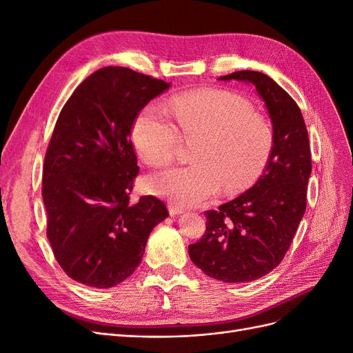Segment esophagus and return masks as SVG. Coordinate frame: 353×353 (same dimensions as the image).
Listing matches in <instances>:
<instances>
[{
  "label": "esophagus",
  "instance_id": "1",
  "mask_svg": "<svg viewBox=\"0 0 353 353\" xmlns=\"http://www.w3.org/2000/svg\"><path fill=\"white\" fill-rule=\"evenodd\" d=\"M168 208H169V213H171V216H175V214H179L184 212V209L179 208L178 204H174V203H169Z\"/></svg>",
  "mask_w": 353,
  "mask_h": 353
}]
</instances>
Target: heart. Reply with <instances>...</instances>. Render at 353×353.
<instances>
[{"mask_svg":"<svg viewBox=\"0 0 353 353\" xmlns=\"http://www.w3.org/2000/svg\"><path fill=\"white\" fill-rule=\"evenodd\" d=\"M169 118L161 106H144L132 124V144L144 163L165 166L181 145L194 143L188 166L157 172L148 187L178 205H197L223 190L234 196L255 184L270 161L272 124L242 96L222 89L176 94Z\"/></svg>","mask_w":353,"mask_h":353,"instance_id":"heart-1","label":"heart"}]
</instances>
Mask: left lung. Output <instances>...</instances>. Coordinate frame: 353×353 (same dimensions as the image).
<instances>
[{
    "instance_id": "left-lung-1",
    "label": "left lung",
    "mask_w": 353,
    "mask_h": 353,
    "mask_svg": "<svg viewBox=\"0 0 353 353\" xmlns=\"http://www.w3.org/2000/svg\"><path fill=\"white\" fill-rule=\"evenodd\" d=\"M221 80L255 86L273 123L274 145L261 178L239 197L204 212L205 230L188 247L192 263L229 283L260 279L281 264L307 209L311 149L301 109L269 76L242 70Z\"/></svg>"
}]
</instances>
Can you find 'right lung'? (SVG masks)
<instances>
[{"instance_id": "add662e5", "label": "right lung", "mask_w": 353, "mask_h": 353, "mask_svg": "<svg viewBox=\"0 0 353 353\" xmlns=\"http://www.w3.org/2000/svg\"><path fill=\"white\" fill-rule=\"evenodd\" d=\"M171 84L124 67L81 81L59 112L42 174L46 236L68 277L111 288L132 274L152 229L168 216L154 196L132 203L139 175L131 130Z\"/></svg>"}]
</instances>
